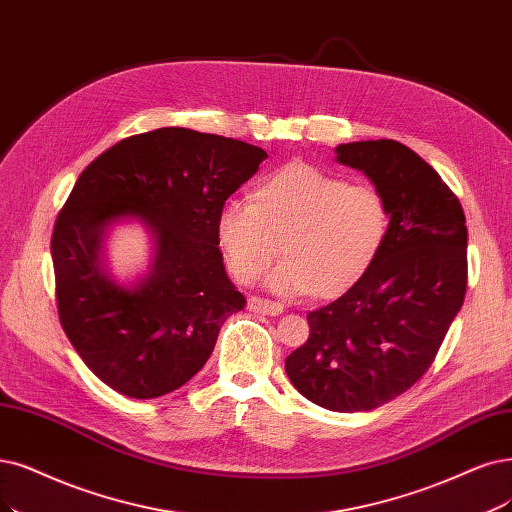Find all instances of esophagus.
<instances>
[{
	"instance_id": "esophagus-1",
	"label": "esophagus",
	"mask_w": 512,
	"mask_h": 512,
	"mask_svg": "<svg viewBox=\"0 0 512 512\" xmlns=\"http://www.w3.org/2000/svg\"><path fill=\"white\" fill-rule=\"evenodd\" d=\"M249 310L257 314H268V316H278L285 312V306L278 304V301L270 299H261V297H251L249 299Z\"/></svg>"
}]
</instances>
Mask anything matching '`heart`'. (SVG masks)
Wrapping results in <instances>:
<instances>
[{
	"label": "heart",
	"instance_id": "b5f03b06",
	"mask_svg": "<svg viewBox=\"0 0 512 512\" xmlns=\"http://www.w3.org/2000/svg\"><path fill=\"white\" fill-rule=\"evenodd\" d=\"M390 225V204L380 187L348 183L297 160L261 177L251 202L225 200L215 236L227 270L242 285L259 280L280 251L285 261L268 278L274 293L335 299L375 266Z\"/></svg>",
	"mask_w": 512,
	"mask_h": 512
}]
</instances>
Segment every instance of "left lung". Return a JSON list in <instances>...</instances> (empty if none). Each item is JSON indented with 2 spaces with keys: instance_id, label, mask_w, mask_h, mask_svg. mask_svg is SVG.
I'll return each instance as SVG.
<instances>
[{
  "instance_id": "obj_1",
  "label": "left lung",
  "mask_w": 512,
  "mask_h": 512,
  "mask_svg": "<svg viewBox=\"0 0 512 512\" xmlns=\"http://www.w3.org/2000/svg\"><path fill=\"white\" fill-rule=\"evenodd\" d=\"M388 198L392 225L367 276L308 314L310 337L285 369L308 401L329 411H371L430 369L466 295V217L428 162L380 139L335 147Z\"/></svg>"
}]
</instances>
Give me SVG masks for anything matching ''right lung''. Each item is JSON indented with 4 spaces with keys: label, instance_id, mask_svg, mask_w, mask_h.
I'll list each match as a JSON object with an SVG mask.
<instances>
[{
    "label": "right lung",
    "instance_id": "add662e5",
    "mask_svg": "<svg viewBox=\"0 0 512 512\" xmlns=\"http://www.w3.org/2000/svg\"><path fill=\"white\" fill-rule=\"evenodd\" d=\"M266 158L257 145L170 126L109 147L75 181L50 242L56 308L109 388L158 399L204 367L221 325L246 304L225 274L215 219ZM122 218H139L155 240L135 286L113 279L102 257L106 230Z\"/></svg>",
    "mask_w": 512,
    "mask_h": 512
}]
</instances>
